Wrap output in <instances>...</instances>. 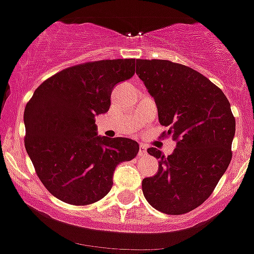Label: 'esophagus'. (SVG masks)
<instances>
[{"label": "esophagus", "instance_id": "1", "mask_svg": "<svg viewBox=\"0 0 254 254\" xmlns=\"http://www.w3.org/2000/svg\"><path fill=\"white\" fill-rule=\"evenodd\" d=\"M145 154H147V148H145V145L140 144L139 152H138V155H139V157H143V155H145Z\"/></svg>", "mask_w": 254, "mask_h": 254}]
</instances>
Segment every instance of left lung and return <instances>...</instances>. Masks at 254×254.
<instances>
[{
    "instance_id": "left-lung-1",
    "label": "left lung",
    "mask_w": 254,
    "mask_h": 254,
    "mask_svg": "<svg viewBox=\"0 0 254 254\" xmlns=\"http://www.w3.org/2000/svg\"><path fill=\"white\" fill-rule=\"evenodd\" d=\"M139 79L154 97L163 135L177 140L159 159L158 173L142 182L150 206L168 215H183L199 207L215 190L232 158L236 121L220 87L187 65L160 59H137Z\"/></svg>"
}]
</instances>
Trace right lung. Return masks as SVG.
<instances>
[{
    "label": "right lung",
    "mask_w": 254,
    "mask_h": 254,
    "mask_svg": "<svg viewBox=\"0 0 254 254\" xmlns=\"http://www.w3.org/2000/svg\"><path fill=\"white\" fill-rule=\"evenodd\" d=\"M135 59L96 60L43 81L24 109V145L45 189L70 205L94 204L111 190L115 168L138 154L128 138L96 134L112 89L134 75Z\"/></svg>",
    "instance_id": "right-lung-1"
}]
</instances>
